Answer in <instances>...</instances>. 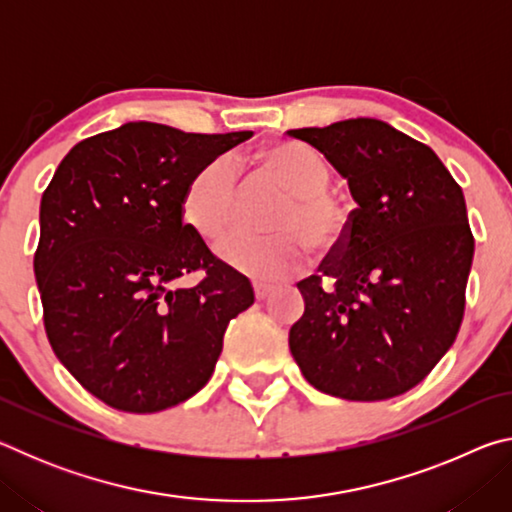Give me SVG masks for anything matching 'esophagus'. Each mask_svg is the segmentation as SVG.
Masks as SVG:
<instances>
[{"label":"esophagus","instance_id":"obj_1","mask_svg":"<svg viewBox=\"0 0 512 512\" xmlns=\"http://www.w3.org/2000/svg\"><path fill=\"white\" fill-rule=\"evenodd\" d=\"M253 291H255V298H257V300H264V298L268 296V293L273 291V287H268V284H262V282H255V284H253Z\"/></svg>","mask_w":512,"mask_h":512}]
</instances>
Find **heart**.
<instances>
[{
  "label": "heart",
  "instance_id": "b5f03b06",
  "mask_svg": "<svg viewBox=\"0 0 512 512\" xmlns=\"http://www.w3.org/2000/svg\"><path fill=\"white\" fill-rule=\"evenodd\" d=\"M259 167L291 192L275 219L282 235L259 237L237 232L219 246L221 262L259 282L282 280L305 264V241L316 250L339 246L348 232V210L327 194L329 167L314 149L298 142L273 144L259 153ZM237 167L230 158L203 164L185 187L180 210L198 237L216 241L235 221Z\"/></svg>",
  "mask_w": 512,
  "mask_h": 512
}]
</instances>
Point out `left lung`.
Segmentation results:
<instances>
[{"label": "left lung", "instance_id": "8db88e82", "mask_svg": "<svg viewBox=\"0 0 512 512\" xmlns=\"http://www.w3.org/2000/svg\"><path fill=\"white\" fill-rule=\"evenodd\" d=\"M348 180L339 253L298 282L305 314L289 348L320 393L391 400L418 386L456 341L474 257L463 189L427 144L381 119L298 128Z\"/></svg>", "mask_w": 512, "mask_h": 512}]
</instances>
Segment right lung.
Returning <instances> with one entry per match:
<instances>
[{"instance_id":"obj_1","label":"right lung","mask_w":512,"mask_h":512,"mask_svg":"<svg viewBox=\"0 0 512 512\" xmlns=\"http://www.w3.org/2000/svg\"><path fill=\"white\" fill-rule=\"evenodd\" d=\"M248 137L128 121L76 144L42 194L33 271L47 339L112 409L155 413L196 395L228 323L255 302L248 277L216 259L180 210L189 178ZM194 270L204 280L178 288Z\"/></svg>"}]
</instances>
